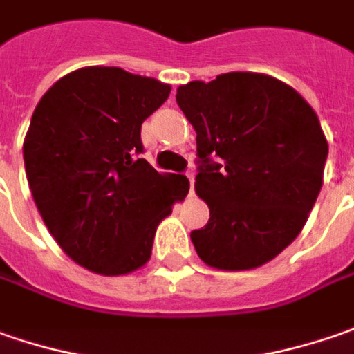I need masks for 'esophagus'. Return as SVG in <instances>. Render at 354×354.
<instances>
[{
  "label": "esophagus",
  "mask_w": 354,
  "mask_h": 354,
  "mask_svg": "<svg viewBox=\"0 0 354 354\" xmlns=\"http://www.w3.org/2000/svg\"><path fill=\"white\" fill-rule=\"evenodd\" d=\"M186 176H188V180H190V194H194V172L190 170V172H186Z\"/></svg>",
  "instance_id": "1"
}]
</instances>
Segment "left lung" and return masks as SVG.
<instances>
[{
	"label": "left lung",
	"mask_w": 354,
	"mask_h": 354,
	"mask_svg": "<svg viewBox=\"0 0 354 354\" xmlns=\"http://www.w3.org/2000/svg\"><path fill=\"white\" fill-rule=\"evenodd\" d=\"M176 102L196 131V194L209 207L190 234L200 259L223 271L268 263L299 236L323 186L329 145L315 111L283 81L241 71L180 85Z\"/></svg>",
	"instance_id": "8db88e82"
}]
</instances>
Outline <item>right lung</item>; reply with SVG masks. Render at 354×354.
<instances>
[{
	"label": "right lung",
	"mask_w": 354,
	"mask_h": 354,
	"mask_svg": "<svg viewBox=\"0 0 354 354\" xmlns=\"http://www.w3.org/2000/svg\"><path fill=\"white\" fill-rule=\"evenodd\" d=\"M170 85L120 67L61 77L35 106L24 160L35 206L59 248L81 268L127 275L152 254L158 223L190 190L145 158L140 127Z\"/></svg>",
	"instance_id": "obj_1"
}]
</instances>
